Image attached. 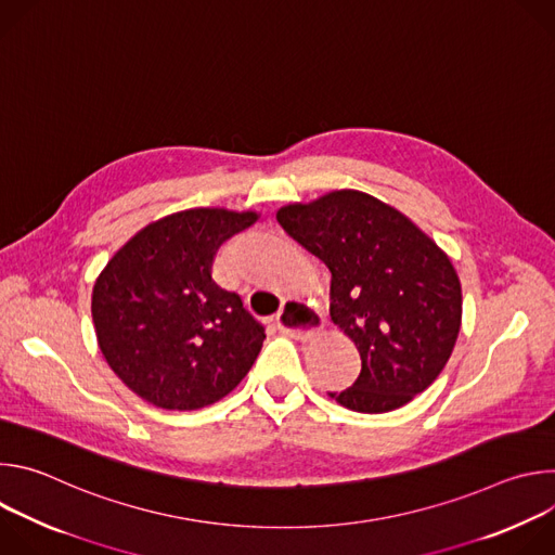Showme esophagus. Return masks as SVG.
Here are the masks:
<instances>
[{
  "label": "esophagus",
  "instance_id": "esophagus-1",
  "mask_svg": "<svg viewBox=\"0 0 555 555\" xmlns=\"http://www.w3.org/2000/svg\"><path fill=\"white\" fill-rule=\"evenodd\" d=\"M323 325H325L323 315L313 307H309L307 302L296 300V298H289L283 305V309L276 313V327L289 338L307 340L315 332H321Z\"/></svg>",
  "mask_w": 555,
  "mask_h": 555
}]
</instances>
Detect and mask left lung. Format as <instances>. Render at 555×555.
<instances>
[{
	"instance_id": "left-lung-1",
	"label": "left lung",
	"mask_w": 555,
	"mask_h": 555,
	"mask_svg": "<svg viewBox=\"0 0 555 555\" xmlns=\"http://www.w3.org/2000/svg\"><path fill=\"white\" fill-rule=\"evenodd\" d=\"M332 272L330 313L362 358L330 398L356 413L409 404L443 371L461 330V283L448 255L406 215L362 191H332L276 212Z\"/></svg>"
}]
</instances>
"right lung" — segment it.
Listing matches in <instances>:
<instances>
[{"label": "right lung", "instance_id": "add662e5", "mask_svg": "<svg viewBox=\"0 0 555 555\" xmlns=\"http://www.w3.org/2000/svg\"><path fill=\"white\" fill-rule=\"evenodd\" d=\"M255 210L189 208L151 221L107 261L92 319L112 371L157 409L197 411L240 384L266 332L242 296L219 287L212 261Z\"/></svg>", "mask_w": 555, "mask_h": 555}]
</instances>
